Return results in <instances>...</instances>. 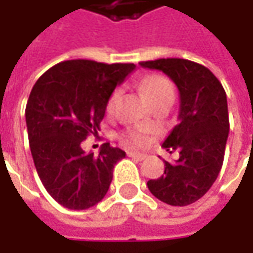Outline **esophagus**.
Listing matches in <instances>:
<instances>
[{"instance_id":"esophagus-1","label":"esophagus","mask_w":253,"mask_h":253,"mask_svg":"<svg viewBox=\"0 0 253 253\" xmlns=\"http://www.w3.org/2000/svg\"><path fill=\"white\" fill-rule=\"evenodd\" d=\"M128 156L132 159H136V161H145L148 158L145 153H139V152H128Z\"/></svg>"}]
</instances>
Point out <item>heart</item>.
<instances>
[{
  "mask_svg": "<svg viewBox=\"0 0 253 253\" xmlns=\"http://www.w3.org/2000/svg\"><path fill=\"white\" fill-rule=\"evenodd\" d=\"M143 92L145 95L148 97V100L153 104V102L159 101V100H165V98H173L174 97V91H173V87L170 82L163 77V76H151L149 79H146V82L143 83ZM117 98H118V94H112L108 105H107V110L112 111L115 104H117ZM129 139L132 143H136V145H145L148 139L145 135L138 133V132H132L129 135Z\"/></svg>",
  "mask_w": 253,
  "mask_h": 253,
  "instance_id": "1",
  "label": "heart"
}]
</instances>
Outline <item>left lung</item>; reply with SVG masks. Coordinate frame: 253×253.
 <instances>
[{"instance_id": "8db88e82", "label": "left lung", "mask_w": 253, "mask_h": 253, "mask_svg": "<svg viewBox=\"0 0 253 253\" xmlns=\"http://www.w3.org/2000/svg\"><path fill=\"white\" fill-rule=\"evenodd\" d=\"M139 64L163 72L180 94L179 124L162 145L169 153L179 151V159L174 163L165 161V173L149 180L148 189L169 206H189L209 191L222 168L229 132L227 94L203 64L186 59Z\"/></svg>"}]
</instances>
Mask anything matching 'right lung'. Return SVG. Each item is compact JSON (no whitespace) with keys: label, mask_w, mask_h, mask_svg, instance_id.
<instances>
[{"label":"right lung","mask_w":253,"mask_h":253,"mask_svg":"<svg viewBox=\"0 0 253 253\" xmlns=\"http://www.w3.org/2000/svg\"><path fill=\"white\" fill-rule=\"evenodd\" d=\"M133 63L67 60L50 67L35 83L25 117L35 168L47 193L69 210L100 203L110 189L112 170L125 152L102 143L98 156L82 142L100 131L112 91Z\"/></svg>","instance_id":"1"}]
</instances>
